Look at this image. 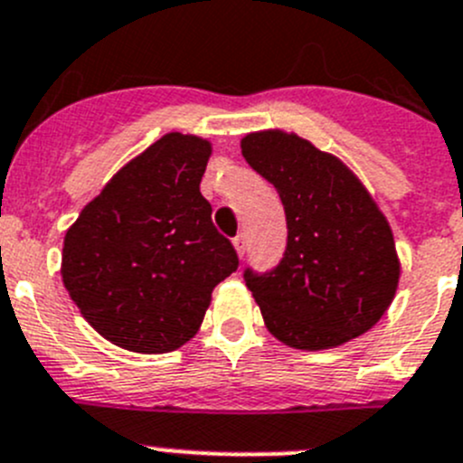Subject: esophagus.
Returning <instances> with one entry per match:
<instances>
[{"label":"esophagus","mask_w":463,"mask_h":463,"mask_svg":"<svg viewBox=\"0 0 463 463\" xmlns=\"http://www.w3.org/2000/svg\"><path fill=\"white\" fill-rule=\"evenodd\" d=\"M234 248H236V252H239V257H243L245 250H248V236H245V234L236 236V239H234Z\"/></svg>","instance_id":"34e87169"}]
</instances>
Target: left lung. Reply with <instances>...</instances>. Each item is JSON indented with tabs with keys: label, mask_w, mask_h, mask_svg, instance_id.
Listing matches in <instances>:
<instances>
[{
	"label": "left lung",
	"mask_w": 463,
	"mask_h": 463,
	"mask_svg": "<svg viewBox=\"0 0 463 463\" xmlns=\"http://www.w3.org/2000/svg\"><path fill=\"white\" fill-rule=\"evenodd\" d=\"M245 161L279 193L286 250L270 272L245 270L268 332L295 350L366 334L400 279L393 232L345 163L279 129L241 140Z\"/></svg>",
	"instance_id": "1"
}]
</instances>
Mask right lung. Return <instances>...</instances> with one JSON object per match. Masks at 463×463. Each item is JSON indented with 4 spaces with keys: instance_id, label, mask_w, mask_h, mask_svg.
Returning <instances> with one entry per match:
<instances>
[{
    "instance_id": "add662e5",
    "label": "right lung",
    "mask_w": 463,
    "mask_h": 463,
    "mask_svg": "<svg viewBox=\"0 0 463 463\" xmlns=\"http://www.w3.org/2000/svg\"><path fill=\"white\" fill-rule=\"evenodd\" d=\"M211 143L165 134L113 175L63 241L61 275L113 345L163 354L191 341L215 286L239 268L200 182Z\"/></svg>"
}]
</instances>
